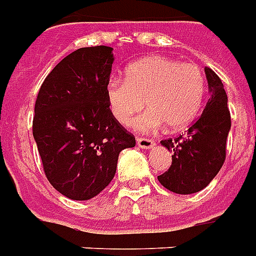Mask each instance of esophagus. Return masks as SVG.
I'll return each mask as SVG.
<instances>
[{"label": "esophagus", "instance_id": "esophagus-1", "mask_svg": "<svg viewBox=\"0 0 256 256\" xmlns=\"http://www.w3.org/2000/svg\"><path fill=\"white\" fill-rule=\"evenodd\" d=\"M156 144L154 140H151V139H147V138H138V146L140 147V148H150Z\"/></svg>", "mask_w": 256, "mask_h": 256}]
</instances>
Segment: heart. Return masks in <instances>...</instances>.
<instances>
[{"instance_id": "heart-1", "label": "heart", "mask_w": 256, "mask_h": 256, "mask_svg": "<svg viewBox=\"0 0 256 256\" xmlns=\"http://www.w3.org/2000/svg\"><path fill=\"white\" fill-rule=\"evenodd\" d=\"M206 92L203 70L194 62H180L151 56L130 64L126 80L112 78L106 83V100L120 124H130L144 100L150 109L136 121L138 130L150 132L169 126L182 130L202 108Z\"/></svg>"}]
</instances>
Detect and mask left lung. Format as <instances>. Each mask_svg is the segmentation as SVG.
Here are the masks:
<instances>
[{
    "mask_svg": "<svg viewBox=\"0 0 256 256\" xmlns=\"http://www.w3.org/2000/svg\"><path fill=\"white\" fill-rule=\"evenodd\" d=\"M210 98L202 116L187 134L161 140L172 152V165L158 176V182L172 192L188 195L206 188L217 176L226 158V139L230 130L228 96L221 79L204 68Z\"/></svg>",
    "mask_w": 256,
    "mask_h": 256,
    "instance_id": "1",
    "label": "left lung"
}]
</instances>
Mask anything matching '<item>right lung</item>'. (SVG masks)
Returning a JSON list of instances; mask_svg holds the SVG:
<instances>
[{
	"instance_id": "right-lung-1",
	"label": "right lung",
	"mask_w": 256,
	"mask_h": 256,
	"mask_svg": "<svg viewBox=\"0 0 256 256\" xmlns=\"http://www.w3.org/2000/svg\"><path fill=\"white\" fill-rule=\"evenodd\" d=\"M113 49L74 50L56 65L39 88L32 135L44 174L60 194L87 200L113 180L118 154L136 144L106 100Z\"/></svg>"
}]
</instances>
